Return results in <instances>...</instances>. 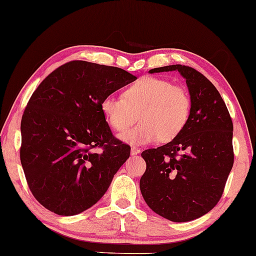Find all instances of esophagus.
Returning <instances> with one entry per match:
<instances>
[{
	"instance_id": "34e87169",
	"label": "esophagus",
	"mask_w": 256,
	"mask_h": 256,
	"mask_svg": "<svg viewBox=\"0 0 256 256\" xmlns=\"http://www.w3.org/2000/svg\"><path fill=\"white\" fill-rule=\"evenodd\" d=\"M140 149L138 148H136V147H132V149H130V154L132 155H138V154H140Z\"/></svg>"
}]
</instances>
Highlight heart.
<instances>
[{
	"label": "heart",
	"instance_id": "heart-1",
	"mask_svg": "<svg viewBox=\"0 0 256 256\" xmlns=\"http://www.w3.org/2000/svg\"><path fill=\"white\" fill-rule=\"evenodd\" d=\"M101 112L116 132H124L140 118V126L121 138L132 146H147L176 138L187 127L192 115V98L187 89L154 76L138 80L124 96L107 95Z\"/></svg>",
	"mask_w": 256,
	"mask_h": 256
}]
</instances>
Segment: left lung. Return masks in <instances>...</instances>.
Returning <instances> with one entry per match:
<instances>
[{
  "label": "left lung",
  "mask_w": 256,
  "mask_h": 256,
  "mask_svg": "<svg viewBox=\"0 0 256 256\" xmlns=\"http://www.w3.org/2000/svg\"><path fill=\"white\" fill-rule=\"evenodd\" d=\"M172 70L186 78L190 120L176 138L142 152L147 168L140 189L155 213L187 222L207 214L224 194L234 164L233 122L220 92L196 69L172 64L149 72Z\"/></svg>",
  "instance_id": "8db88e82"
}]
</instances>
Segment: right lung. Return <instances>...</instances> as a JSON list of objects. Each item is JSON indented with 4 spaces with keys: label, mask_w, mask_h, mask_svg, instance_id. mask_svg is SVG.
Segmentation results:
<instances>
[{
    "label": "right lung",
    "mask_w": 256,
    "mask_h": 256,
    "mask_svg": "<svg viewBox=\"0 0 256 256\" xmlns=\"http://www.w3.org/2000/svg\"><path fill=\"white\" fill-rule=\"evenodd\" d=\"M136 76L118 67L70 61L29 98L21 121L20 158L34 198L58 215H75L104 196L130 155L101 112L102 98Z\"/></svg>",
    "instance_id": "right-lung-1"
}]
</instances>
